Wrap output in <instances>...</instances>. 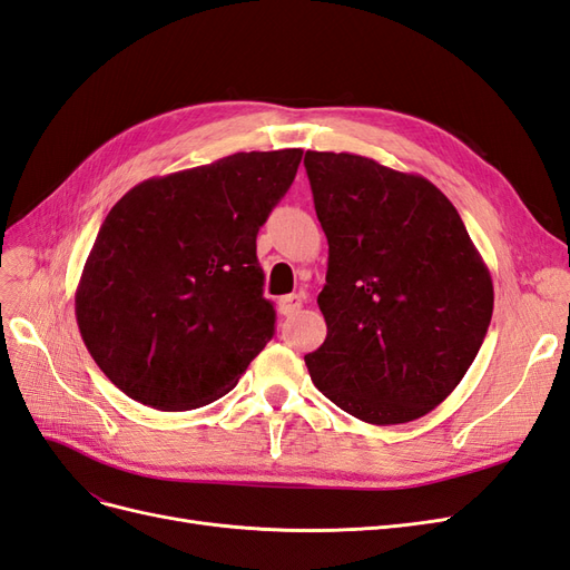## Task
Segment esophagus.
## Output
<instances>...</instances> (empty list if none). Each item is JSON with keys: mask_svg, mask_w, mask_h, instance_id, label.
Instances as JSON below:
<instances>
[{"mask_svg": "<svg viewBox=\"0 0 570 570\" xmlns=\"http://www.w3.org/2000/svg\"><path fill=\"white\" fill-rule=\"evenodd\" d=\"M304 295H287V297H283L281 302H278V312L283 314V316H292V314H297L299 308H302V304H304Z\"/></svg>", "mask_w": 570, "mask_h": 570, "instance_id": "34e87169", "label": "esophagus"}]
</instances>
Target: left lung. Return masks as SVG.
<instances>
[{
    "label": "left lung",
    "mask_w": 570,
    "mask_h": 570,
    "mask_svg": "<svg viewBox=\"0 0 570 570\" xmlns=\"http://www.w3.org/2000/svg\"><path fill=\"white\" fill-rule=\"evenodd\" d=\"M304 166L327 237V335L306 368L354 419L416 421L454 392L485 340L490 271L423 176L347 151H306Z\"/></svg>",
    "instance_id": "obj_1"
}]
</instances>
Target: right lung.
Returning a JSON list of instances; mask_svg holds the SVG:
<instances>
[{
    "mask_svg": "<svg viewBox=\"0 0 570 570\" xmlns=\"http://www.w3.org/2000/svg\"><path fill=\"white\" fill-rule=\"evenodd\" d=\"M302 149L237 151L149 178L99 228L76 289L85 347L130 400L189 411L228 394L273 337L256 235Z\"/></svg>",
    "mask_w": 570,
    "mask_h": 570,
    "instance_id": "1",
    "label": "right lung"
}]
</instances>
